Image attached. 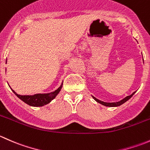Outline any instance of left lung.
I'll list each match as a JSON object with an SVG mask.
<instances>
[{
    "instance_id": "1",
    "label": "left lung",
    "mask_w": 150,
    "mask_h": 150,
    "mask_svg": "<svg viewBox=\"0 0 150 150\" xmlns=\"http://www.w3.org/2000/svg\"><path fill=\"white\" fill-rule=\"evenodd\" d=\"M134 93H135V92H134V93H133L131 95H130V96H126V97H125V98H124L123 99H122V100L120 101V102H112V103H107V102H102V101H100V100H99V99H96V98L93 97V98L95 99V100L96 101V102H99V104H102V105L107 106V107H117V106L121 105V104H122L123 103H125V102H127V101H128V99H130V98H131V96H132L134 94Z\"/></svg>"
}]
</instances>
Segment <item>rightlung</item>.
<instances>
[{
	"mask_svg": "<svg viewBox=\"0 0 150 150\" xmlns=\"http://www.w3.org/2000/svg\"><path fill=\"white\" fill-rule=\"evenodd\" d=\"M62 87V84L55 91L51 92L50 93H44V94L38 93V94H35L33 96H22V95L17 94L13 90L12 91L16 95L17 97H19L21 100H22L29 105L33 106V107H42V106L46 105V104L51 102L58 94L59 92L61 90Z\"/></svg>",
	"mask_w": 150,
	"mask_h": 150,
	"instance_id": "obj_1",
	"label": "right lung"
}]
</instances>
